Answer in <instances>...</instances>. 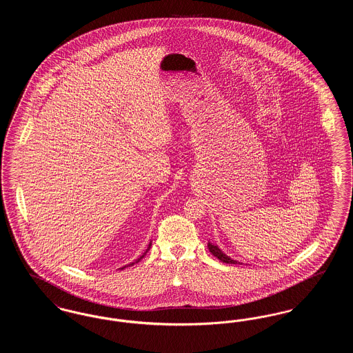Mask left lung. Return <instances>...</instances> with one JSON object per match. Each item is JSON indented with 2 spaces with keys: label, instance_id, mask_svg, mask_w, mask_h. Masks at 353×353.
<instances>
[{
  "label": "left lung",
  "instance_id": "obj_1",
  "mask_svg": "<svg viewBox=\"0 0 353 353\" xmlns=\"http://www.w3.org/2000/svg\"><path fill=\"white\" fill-rule=\"evenodd\" d=\"M208 249H209V252H212L216 258H219L221 262H225V263H232V265H236V263H239L238 261H234V259H232L230 256H228L225 252H222L221 249H219L217 245H214V243H208Z\"/></svg>",
  "mask_w": 353,
  "mask_h": 353
}]
</instances>
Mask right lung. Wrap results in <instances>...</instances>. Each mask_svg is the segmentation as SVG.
Returning <instances> with one entry per match:
<instances>
[{"label":"right lung","instance_id":"1","mask_svg":"<svg viewBox=\"0 0 353 353\" xmlns=\"http://www.w3.org/2000/svg\"><path fill=\"white\" fill-rule=\"evenodd\" d=\"M151 242H150V245H148V249H147V250H145V252H148V250H150V249H151ZM145 252H144V254H143V255H141V256H140V258H137V259H136V261H134V262H132V263H130V265H127V266H132V265H134V263H137V262H139V261H141V259H143V258H144V255H145ZM127 266H124V268H121V269L120 270H123V269H125V268H127Z\"/></svg>","mask_w":353,"mask_h":353}]
</instances>
